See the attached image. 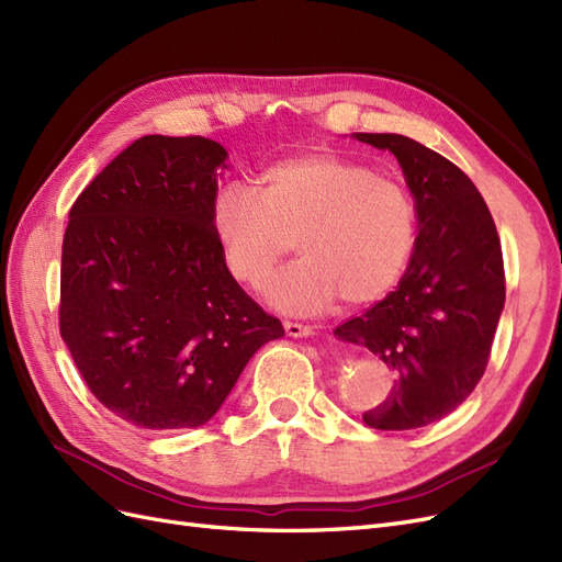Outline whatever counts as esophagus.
<instances>
[{
	"label": "esophagus",
	"mask_w": 562,
	"mask_h": 562,
	"mask_svg": "<svg viewBox=\"0 0 562 562\" xmlns=\"http://www.w3.org/2000/svg\"><path fill=\"white\" fill-rule=\"evenodd\" d=\"M283 328L291 337H310L312 335V328L304 326V323H297V321H283Z\"/></svg>",
	"instance_id": "34e87169"
}]
</instances>
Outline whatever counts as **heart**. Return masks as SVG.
<instances>
[{
	"label": "heart",
	"instance_id": "obj_1",
	"mask_svg": "<svg viewBox=\"0 0 562 562\" xmlns=\"http://www.w3.org/2000/svg\"><path fill=\"white\" fill-rule=\"evenodd\" d=\"M211 225L227 269L250 288L291 250L302 260L269 283L283 312H318L339 295L368 304L394 288L417 244L413 194L370 166L333 151H312L269 166L260 192L229 182L211 206Z\"/></svg>",
	"mask_w": 562,
	"mask_h": 562
}]
</instances>
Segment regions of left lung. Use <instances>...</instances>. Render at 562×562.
Masks as SVG:
<instances>
[{
    "label": "left lung",
    "instance_id": "left-lung-1",
    "mask_svg": "<svg viewBox=\"0 0 562 562\" xmlns=\"http://www.w3.org/2000/svg\"><path fill=\"white\" fill-rule=\"evenodd\" d=\"M353 138L398 159L419 234L396 291L335 335L394 372L389 396L363 415L368 427H427L462 405L485 372L506 297L499 234L475 184L438 151L398 133Z\"/></svg>",
    "mask_w": 562,
    "mask_h": 562
}]
</instances>
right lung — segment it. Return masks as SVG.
<instances>
[{
    "instance_id": "1",
    "label": "right lung",
    "mask_w": 562,
    "mask_h": 562,
    "mask_svg": "<svg viewBox=\"0 0 562 562\" xmlns=\"http://www.w3.org/2000/svg\"><path fill=\"white\" fill-rule=\"evenodd\" d=\"M227 149L143 135L70 211L60 335L91 394L143 429L206 424L250 356L283 335L229 274L211 225Z\"/></svg>"
}]
</instances>
